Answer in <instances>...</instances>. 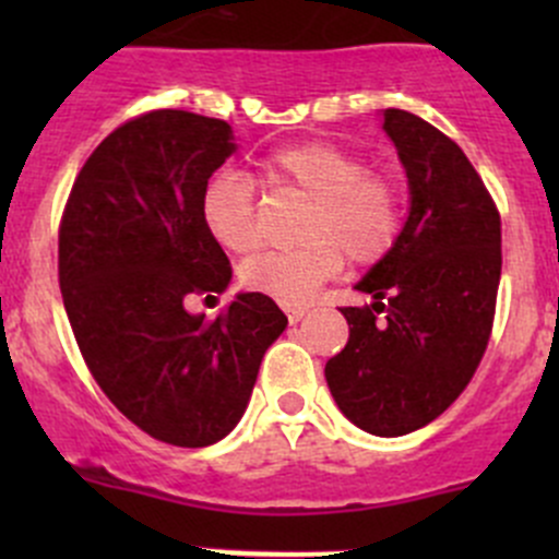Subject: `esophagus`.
<instances>
[{"mask_svg": "<svg viewBox=\"0 0 559 559\" xmlns=\"http://www.w3.org/2000/svg\"><path fill=\"white\" fill-rule=\"evenodd\" d=\"M308 311L306 308H297V306H286V319H289V324H297V321L302 319Z\"/></svg>", "mask_w": 559, "mask_h": 559, "instance_id": "34e87169", "label": "esophagus"}]
</instances>
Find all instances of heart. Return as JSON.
I'll return each instance as SVG.
<instances>
[{"label":"heart","instance_id":"b5f03b06","mask_svg":"<svg viewBox=\"0 0 559 559\" xmlns=\"http://www.w3.org/2000/svg\"><path fill=\"white\" fill-rule=\"evenodd\" d=\"M264 180L289 186L313 200L295 251H267L248 259L240 284L281 306H306L324 281L343 267L384 259L403 229V197L384 175L368 173L359 156L332 143H302L264 159ZM202 222L211 238L233 253L259 243L257 191L238 173H222L202 191Z\"/></svg>","mask_w":559,"mask_h":559}]
</instances>
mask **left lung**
Wrapping results in <instances>:
<instances>
[{"label":"left lung","mask_w":559,"mask_h":559,"mask_svg":"<svg viewBox=\"0 0 559 559\" xmlns=\"http://www.w3.org/2000/svg\"><path fill=\"white\" fill-rule=\"evenodd\" d=\"M411 189L392 251L357 284L370 306L341 308L348 343L324 376L337 408L370 436L430 425L471 384L500 284V213L452 138L408 110H384Z\"/></svg>","instance_id":"8db88e82"}]
</instances>
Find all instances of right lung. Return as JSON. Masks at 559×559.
Instances as JSON below:
<instances>
[{
	"label": "right lung",
	"instance_id": "obj_1",
	"mask_svg": "<svg viewBox=\"0 0 559 559\" xmlns=\"http://www.w3.org/2000/svg\"><path fill=\"white\" fill-rule=\"evenodd\" d=\"M233 151L222 118H129L78 173L59 224L61 297L94 381L132 425L183 449L233 432L289 321L257 292L216 319L186 311L233 278L202 222L207 178Z\"/></svg>",
	"mask_w": 559,
	"mask_h": 559
}]
</instances>
